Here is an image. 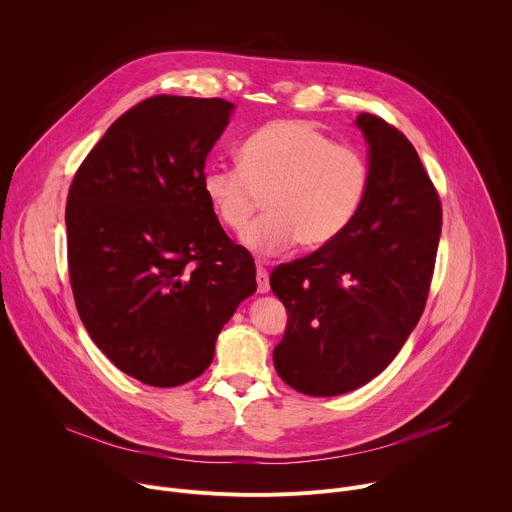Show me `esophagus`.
<instances>
[{
	"label": "esophagus",
	"instance_id": "1",
	"mask_svg": "<svg viewBox=\"0 0 512 512\" xmlns=\"http://www.w3.org/2000/svg\"><path fill=\"white\" fill-rule=\"evenodd\" d=\"M257 291L259 294H267L269 291V271L261 263H257Z\"/></svg>",
	"mask_w": 512,
	"mask_h": 512
}]
</instances>
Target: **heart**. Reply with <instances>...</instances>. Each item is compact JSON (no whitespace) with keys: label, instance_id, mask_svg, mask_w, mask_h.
<instances>
[{"label":"heart","instance_id":"heart-1","mask_svg":"<svg viewBox=\"0 0 512 512\" xmlns=\"http://www.w3.org/2000/svg\"><path fill=\"white\" fill-rule=\"evenodd\" d=\"M364 156L298 119L271 121L239 148V164H210L202 190L227 229L245 233L259 255H277L300 243L318 251L340 239L369 192Z\"/></svg>","mask_w":512,"mask_h":512}]
</instances>
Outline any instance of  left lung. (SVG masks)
Instances as JSON below:
<instances>
[{"instance_id":"left-lung-1","label":"left lung","mask_w":512,"mask_h":512,"mask_svg":"<svg viewBox=\"0 0 512 512\" xmlns=\"http://www.w3.org/2000/svg\"><path fill=\"white\" fill-rule=\"evenodd\" d=\"M356 125L371 182L352 225L269 277L287 310L275 371L310 397L354 391L389 367L423 314L442 235L440 194L411 141L379 115Z\"/></svg>"}]
</instances>
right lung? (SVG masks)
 Segmentation results:
<instances>
[{"mask_svg":"<svg viewBox=\"0 0 512 512\" xmlns=\"http://www.w3.org/2000/svg\"><path fill=\"white\" fill-rule=\"evenodd\" d=\"M233 103L156 95L89 152L66 200L68 277L105 356L152 387L200 377L218 332L255 294V261L202 190Z\"/></svg>","mask_w":512,"mask_h":512,"instance_id":"right-lung-1","label":"right lung"}]
</instances>
